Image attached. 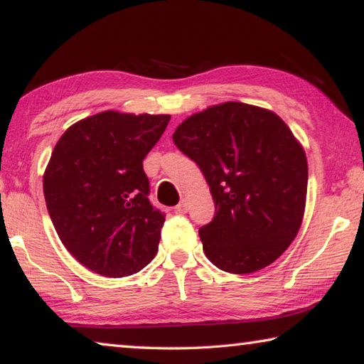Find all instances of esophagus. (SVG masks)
<instances>
[{"label": "esophagus", "instance_id": "1", "mask_svg": "<svg viewBox=\"0 0 364 364\" xmlns=\"http://www.w3.org/2000/svg\"><path fill=\"white\" fill-rule=\"evenodd\" d=\"M175 210H176V213H186L188 212V202L183 199L180 204L175 207Z\"/></svg>", "mask_w": 364, "mask_h": 364}]
</instances>
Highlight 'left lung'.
<instances>
[{
	"label": "left lung",
	"instance_id": "1",
	"mask_svg": "<svg viewBox=\"0 0 364 364\" xmlns=\"http://www.w3.org/2000/svg\"><path fill=\"white\" fill-rule=\"evenodd\" d=\"M173 143L199 165L215 215L199 230L208 260L228 273H254L282 255L304 218L305 152L278 115L242 102L184 120Z\"/></svg>",
	"mask_w": 364,
	"mask_h": 364
}]
</instances>
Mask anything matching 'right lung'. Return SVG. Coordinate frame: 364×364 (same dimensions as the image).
I'll use <instances>...</instances> for the list:
<instances>
[{
    "mask_svg": "<svg viewBox=\"0 0 364 364\" xmlns=\"http://www.w3.org/2000/svg\"><path fill=\"white\" fill-rule=\"evenodd\" d=\"M168 122L107 110L54 147L43 178L49 217L65 249L97 274L130 276L157 254L165 213L151 204L143 160Z\"/></svg>",
    "mask_w": 364,
    "mask_h": 364,
    "instance_id": "add662e5",
    "label": "right lung"
}]
</instances>
